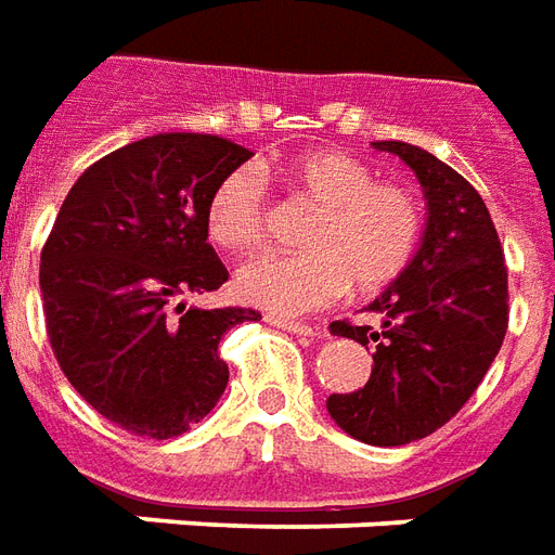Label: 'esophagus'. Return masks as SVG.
<instances>
[{"instance_id": "1", "label": "esophagus", "mask_w": 555, "mask_h": 555, "mask_svg": "<svg viewBox=\"0 0 555 555\" xmlns=\"http://www.w3.org/2000/svg\"><path fill=\"white\" fill-rule=\"evenodd\" d=\"M267 323L270 326H279V330L291 332V335H302V338H314L318 330L311 323H302V320H291V318H276V314H267Z\"/></svg>"}]
</instances>
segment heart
Listing matches in <instances>:
<instances>
[{"label":"heart","mask_w":555,"mask_h":555,"mask_svg":"<svg viewBox=\"0 0 555 555\" xmlns=\"http://www.w3.org/2000/svg\"><path fill=\"white\" fill-rule=\"evenodd\" d=\"M276 179L318 205L299 256H270L237 270V297L270 314H306L356 291H382L403 276L424 237V203L412 188L376 179L344 150H309L276 167ZM208 237L235 256L264 246L267 196L256 170L217 184L205 211Z\"/></svg>","instance_id":"b5f03b06"}]
</instances>
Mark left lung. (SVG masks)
Returning <instances> with one entry per match:
<instances>
[{"label":"left lung","mask_w":555,"mask_h":555,"mask_svg":"<svg viewBox=\"0 0 555 555\" xmlns=\"http://www.w3.org/2000/svg\"><path fill=\"white\" fill-rule=\"evenodd\" d=\"M400 155L429 203L417 256L364 311L330 330L373 350L364 388L332 393V421L373 447L433 435L474 397L508 330V270L482 196L433 152L376 141Z\"/></svg>","instance_id":"left-lung-1"}]
</instances>
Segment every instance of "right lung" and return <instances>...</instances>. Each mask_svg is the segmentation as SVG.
Segmentation results:
<instances>
[{
	"instance_id": "right-lung-1",
	"label": "right lung",
	"mask_w": 555,
	"mask_h": 555,
	"mask_svg": "<svg viewBox=\"0 0 555 555\" xmlns=\"http://www.w3.org/2000/svg\"><path fill=\"white\" fill-rule=\"evenodd\" d=\"M253 152L217 134L164 131L108 152L69 188L40 253L52 352L111 424L176 438L225 391L217 352L253 309H184L229 270L208 244V199Z\"/></svg>"
}]
</instances>
